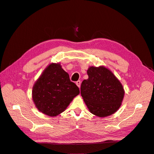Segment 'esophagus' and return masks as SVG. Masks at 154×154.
<instances>
[{
	"label": "esophagus",
	"instance_id": "esophagus-1",
	"mask_svg": "<svg viewBox=\"0 0 154 154\" xmlns=\"http://www.w3.org/2000/svg\"><path fill=\"white\" fill-rule=\"evenodd\" d=\"M80 84H81V82H80V80H78V81L76 82V85L79 87V88L80 87Z\"/></svg>",
	"mask_w": 154,
	"mask_h": 154
}]
</instances>
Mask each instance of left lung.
I'll return each instance as SVG.
<instances>
[{
    "label": "left lung",
    "instance_id": "1",
    "mask_svg": "<svg viewBox=\"0 0 154 154\" xmlns=\"http://www.w3.org/2000/svg\"><path fill=\"white\" fill-rule=\"evenodd\" d=\"M88 79L83 80L80 94L92 114L106 117L114 114L122 104L124 87L115 75L104 66L90 67Z\"/></svg>",
    "mask_w": 154,
    "mask_h": 154
}]
</instances>
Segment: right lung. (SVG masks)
<instances>
[{"instance_id":"add662e5","label":"right lung","mask_w":154,"mask_h":154,"mask_svg":"<svg viewBox=\"0 0 154 154\" xmlns=\"http://www.w3.org/2000/svg\"><path fill=\"white\" fill-rule=\"evenodd\" d=\"M80 93L79 87L70 81L69 75L59 63L48 65L32 88V99L43 114L55 117L67 109Z\"/></svg>"}]
</instances>
